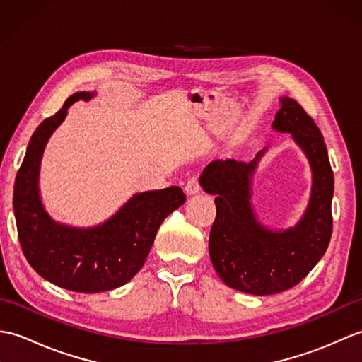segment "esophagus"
<instances>
[{
    "instance_id": "esophagus-1",
    "label": "esophagus",
    "mask_w": 362,
    "mask_h": 362,
    "mask_svg": "<svg viewBox=\"0 0 362 362\" xmlns=\"http://www.w3.org/2000/svg\"><path fill=\"white\" fill-rule=\"evenodd\" d=\"M185 191H187V194H196V193H199V191H201V185H199V179L196 175H191L189 179L187 180Z\"/></svg>"
}]
</instances>
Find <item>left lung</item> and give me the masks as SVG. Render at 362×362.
Returning a JSON list of instances; mask_svg holds the SVG:
<instances>
[{"instance_id": "1", "label": "left lung", "mask_w": 362, "mask_h": 362, "mask_svg": "<svg viewBox=\"0 0 362 362\" xmlns=\"http://www.w3.org/2000/svg\"><path fill=\"white\" fill-rule=\"evenodd\" d=\"M272 126L292 134L313 168L311 201L297 227L276 233L255 219L249 199L257 160H216L201 175L202 188L216 196L211 263L227 286L253 296L276 294L302 281L324 257L333 232L334 177L320 129L291 98L281 99Z\"/></svg>"}]
</instances>
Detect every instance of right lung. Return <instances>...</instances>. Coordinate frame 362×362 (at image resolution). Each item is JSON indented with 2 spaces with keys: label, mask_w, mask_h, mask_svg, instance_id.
<instances>
[{
  "label": "right lung",
  "mask_w": 362,
  "mask_h": 362,
  "mask_svg": "<svg viewBox=\"0 0 362 362\" xmlns=\"http://www.w3.org/2000/svg\"><path fill=\"white\" fill-rule=\"evenodd\" d=\"M90 93H74L62 109L42 121L30 136L13 187V211L21 250L34 271L57 286L74 292H103L127 283L140 271L158 227L187 201L179 187L134 196L105 224L78 230L60 226L45 213L38 197V166L52 130L66 109Z\"/></svg>",
  "instance_id": "obj_1"
}]
</instances>
